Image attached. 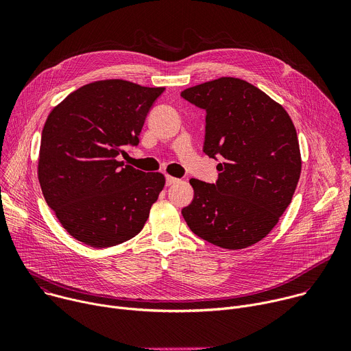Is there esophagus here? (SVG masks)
Returning <instances> with one entry per match:
<instances>
[{
	"mask_svg": "<svg viewBox=\"0 0 351 351\" xmlns=\"http://www.w3.org/2000/svg\"><path fill=\"white\" fill-rule=\"evenodd\" d=\"M178 182H179L178 178H173V176H171V175L167 176V186H172V184H175V183H178Z\"/></svg>",
	"mask_w": 351,
	"mask_h": 351,
	"instance_id": "obj_1",
	"label": "esophagus"
}]
</instances>
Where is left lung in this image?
Masks as SVG:
<instances>
[{"label": "left lung", "instance_id": "obj_1", "mask_svg": "<svg viewBox=\"0 0 351 351\" xmlns=\"http://www.w3.org/2000/svg\"><path fill=\"white\" fill-rule=\"evenodd\" d=\"M180 95L206 110L203 152L221 157L217 183L190 179L193 202L182 215L194 234L239 250L264 239L291 202L302 172L294 125L256 86L219 77Z\"/></svg>", "mask_w": 351, "mask_h": 351}]
</instances>
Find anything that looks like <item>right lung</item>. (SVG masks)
<instances>
[{"instance_id": "obj_1", "label": "right lung", "mask_w": 351, "mask_h": 351, "mask_svg": "<svg viewBox=\"0 0 351 351\" xmlns=\"http://www.w3.org/2000/svg\"><path fill=\"white\" fill-rule=\"evenodd\" d=\"M164 90L98 80L49 112L41 133L38 182L48 207L76 240L106 248L143 229L165 178L125 165L119 156L138 144L147 114Z\"/></svg>"}]
</instances>
